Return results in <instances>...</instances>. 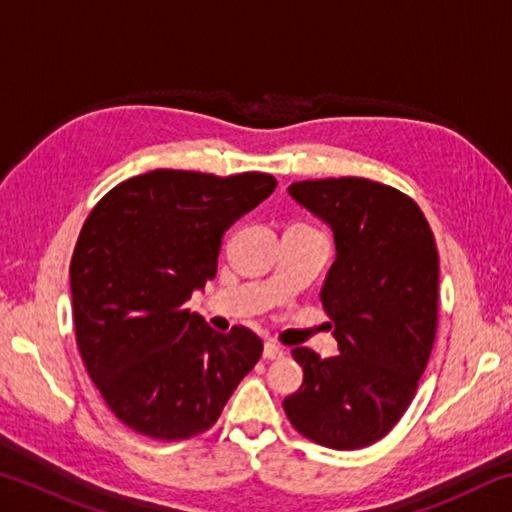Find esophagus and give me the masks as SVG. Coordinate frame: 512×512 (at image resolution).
<instances>
[{
  "instance_id": "obj_1",
  "label": "esophagus",
  "mask_w": 512,
  "mask_h": 512,
  "mask_svg": "<svg viewBox=\"0 0 512 512\" xmlns=\"http://www.w3.org/2000/svg\"><path fill=\"white\" fill-rule=\"evenodd\" d=\"M282 348L280 345H275V343H264V359H268V361H273V359H280L282 357Z\"/></svg>"
}]
</instances>
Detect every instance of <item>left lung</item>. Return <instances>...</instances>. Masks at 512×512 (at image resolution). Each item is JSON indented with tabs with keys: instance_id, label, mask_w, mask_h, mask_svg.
Segmentation results:
<instances>
[{
	"instance_id": "left-lung-1",
	"label": "left lung",
	"mask_w": 512,
	"mask_h": 512,
	"mask_svg": "<svg viewBox=\"0 0 512 512\" xmlns=\"http://www.w3.org/2000/svg\"><path fill=\"white\" fill-rule=\"evenodd\" d=\"M289 194L334 230L320 300L341 354L291 352L305 377L284 413L318 445L368 447L409 409L436 341V239L411 196L375 180H302Z\"/></svg>"
}]
</instances>
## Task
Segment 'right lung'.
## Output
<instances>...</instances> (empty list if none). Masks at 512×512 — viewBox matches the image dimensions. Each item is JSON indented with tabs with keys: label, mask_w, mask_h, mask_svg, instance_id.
Wrapping results in <instances>:
<instances>
[{
	"label": "right lung",
	"mask_w": 512,
	"mask_h": 512,
	"mask_svg": "<svg viewBox=\"0 0 512 512\" xmlns=\"http://www.w3.org/2000/svg\"><path fill=\"white\" fill-rule=\"evenodd\" d=\"M275 185L259 171L155 169L92 207L69 264L76 345L128 429L155 440L198 436L262 357L250 329L214 332L187 300L216 275L225 230Z\"/></svg>",
	"instance_id": "right-lung-1"
}]
</instances>
